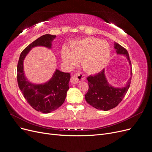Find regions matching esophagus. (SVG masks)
<instances>
[{
	"label": "esophagus",
	"mask_w": 152,
	"mask_h": 152,
	"mask_svg": "<svg viewBox=\"0 0 152 152\" xmlns=\"http://www.w3.org/2000/svg\"><path fill=\"white\" fill-rule=\"evenodd\" d=\"M85 76L81 72H77L71 76L70 81L72 84H77L80 81H84L85 80Z\"/></svg>",
	"instance_id": "34e87169"
}]
</instances>
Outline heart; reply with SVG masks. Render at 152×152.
<instances>
[{
  "mask_svg": "<svg viewBox=\"0 0 152 152\" xmlns=\"http://www.w3.org/2000/svg\"><path fill=\"white\" fill-rule=\"evenodd\" d=\"M111 48L105 41L95 37H87L72 42L71 51L66 49L62 51V59L68 66H74L77 61H82L83 69L90 74L103 69L110 57Z\"/></svg>",
  "mask_w": 152,
  "mask_h": 152,
  "instance_id": "obj_1",
  "label": "heart"
}]
</instances>
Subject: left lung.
I'll return each instance as SVG.
<instances>
[{"mask_svg": "<svg viewBox=\"0 0 152 152\" xmlns=\"http://www.w3.org/2000/svg\"><path fill=\"white\" fill-rule=\"evenodd\" d=\"M115 49L118 54L124 55L128 59L130 67L131 61L127 50L121 45L115 42ZM131 76L125 87L115 88L110 85L106 80L104 69L94 76L88 77L89 89L85 94V99L93 107L100 110L108 111L115 108L125 97L130 86L132 68L131 67Z\"/></svg>", "mask_w": 152, "mask_h": 152, "instance_id": "left-lung-1", "label": "left lung"}]
</instances>
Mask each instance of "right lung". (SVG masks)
<instances>
[{
    "label": "right lung",
    "instance_id": "1",
    "mask_svg": "<svg viewBox=\"0 0 152 152\" xmlns=\"http://www.w3.org/2000/svg\"><path fill=\"white\" fill-rule=\"evenodd\" d=\"M56 36L45 34L37 39L21 53L17 69V78L19 88L27 102L37 111L49 113L58 109L63 104L68 90L71 76L69 72L56 69L53 77L41 85L31 83L25 77L23 63L26 55L32 48L44 46L51 48Z\"/></svg>",
    "mask_w": 152,
    "mask_h": 152
}]
</instances>
